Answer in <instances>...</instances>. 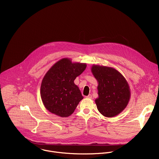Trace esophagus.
Returning <instances> with one entry per match:
<instances>
[{"instance_id":"34e87169","label":"esophagus","mask_w":159,"mask_h":159,"mask_svg":"<svg viewBox=\"0 0 159 159\" xmlns=\"http://www.w3.org/2000/svg\"><path fill=\"white\" fill-rule=\"evenodd\" d=\"M86 98H88V99H91V98H92V95H91V94H89L88 96H86Z\"/></svg>"}]
</instances>
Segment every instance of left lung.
Listing matches in <instances>:
<instances>
[{"mask_svg": "<svg viewBox=\"0 0 159 159\" xmlns=\"http://www.w3.org/2000/svg\"><path fill=\"white\" fill-rule=\"evenodd\" d=\"M91 70L98 83L99 96L95 102L99 112L107 117L117 116L130 100V89L127 80L112 67L93 65Z\"/></svg>", "mask_w": 159, "mask_h": 159, "instance_id": "obj_1", "label": "left lung"}]
</instances>
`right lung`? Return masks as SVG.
I'll return each instance as SVG.
<instances>
[{
    "label": "right lung",
    "mask_w": 159,
    "mask_h": 159,
    "mask_svg": "<svg viewBox=\"0 0 159 159\" xmlns=\"http://www.w3.org/2000/svg\"><path fill=\"white\" fill-rule=\"evenodd\" d=\"M86 68V63H72L68 58L59 60L50 68L44 76L40 88L43 104L48 111L61 117H68L74 112L83 99L74 81Z\"/></svg>",
    "instance_id": "right-lung-1"
}]
</instances>
